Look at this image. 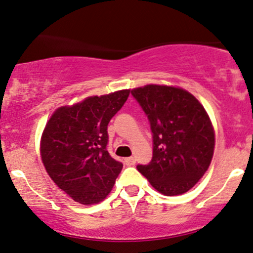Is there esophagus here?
<instances>
[{"mask_svg": "<svg viewBox=\"0 0 253 253\" xmlns=\"http://www.w3.org/2000/svg\"><path fill=\"white\" fill-rule=\"evenodd\" d=\"M124 163H126V165H127V166H132V165H135L136 163V159L134 157L126 158L124 159Z\"/></svg>", "mask_w": 253, "mask_h": 253, "instance_id": "1", "label": "esophagus"}]
</instances>
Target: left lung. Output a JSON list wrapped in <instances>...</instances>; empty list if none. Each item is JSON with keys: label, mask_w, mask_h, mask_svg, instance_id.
Segmentation results:
<instances>
[{"label": "left lung", "mask_w": 253, "mask_h": 253, "mask_svg": "<svg viewBox=\"0 0 253 253\" xmlns=\"http://www.w3.org/2000/svg\"><path fill=\"white\" fill-rule=\"evenodd\" d=\"M131 94L153 132L152 161L137 165L138 172L163 195L185 194L203 177L214 154L208 113L191 93L178 87L147 84Z\"/></svg>", "instance_id": "8db88e82"}]
</instances>
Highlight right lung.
<instances>
[{
  "label": "right lung",
  "instance_id": "add662e5",
  "mask_svg": "<svg viewBox=\"0 0 253 253\" xmlns=\"http://www.w3.org/2000/svg\"><path fill=\"white\" fill-rule=\"evenodd\" d=\"M130 89L88 96L62 106L45 126L41 155L53 183L75 202L99 203L111 192L123 164L107 152V126L122 109Z\"/></svg>",
  "mask_w": 253,
  "mask_h": 253
}]
</instances>
